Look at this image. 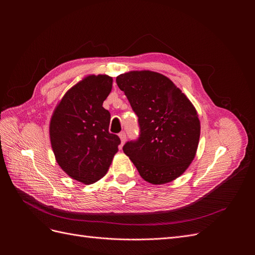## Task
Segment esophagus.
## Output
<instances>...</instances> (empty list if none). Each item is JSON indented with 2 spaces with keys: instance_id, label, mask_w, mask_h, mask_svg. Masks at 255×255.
<instances>
[{
  "instance_id": "esophagus-1",
  "label": "esophagus",
  "mask_w": 255,
  "mask_h": 255,
  "mask_svg": "<svg viewBox=\"0 0 255 255\" xmlns=\"http://www.w3.org/2000/svg\"><path fill=\"white\" fill-rule=\"evenodd\" d=\"M119 136L121 138V145H123L125 143V141H126V133L124 131H122L119 134Z\"/></svg>"
}]
</instances>
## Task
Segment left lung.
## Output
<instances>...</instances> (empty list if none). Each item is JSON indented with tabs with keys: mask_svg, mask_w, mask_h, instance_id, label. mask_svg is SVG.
<instances>
[{
	"mask_svg": "<svg viewBox=\"0 0 255 255\" xmlns=\"http://www.w3.org/2000/svg\"><path fill=\"white\" fill-rule=\"evenodd\" d=\"M116 82L138 118V138L127 141L124 153L146 182L158 185L177 179L197 150L200 124L194 106L157 72L131 71Z\"/></svg>",
	"mask_w": 255,
	"mask_h": 255,
	"instance_id": "8db88e82",
	"label": "left lung"
}]
</instances>
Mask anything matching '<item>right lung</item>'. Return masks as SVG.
Wrapping results in <instances>:
<instances>
[{"mask_svg": "<svg viewBox=\"0 0 255 255\" xmlns=\"http://www.w3.org/2000/svg\"><path fill=\"white\" fill-rule=\"evenodd\" d=\"M109 75H89L67 92L50 120L51 148L72 179L93 184L105 176L120 137L109 131L111 114L102 106L112 91Z\"/></svg>", "mask_w": 255, "mask_h": 255, "instance_id": "right-lung-1", "label": "right lung"}]
</instances>
